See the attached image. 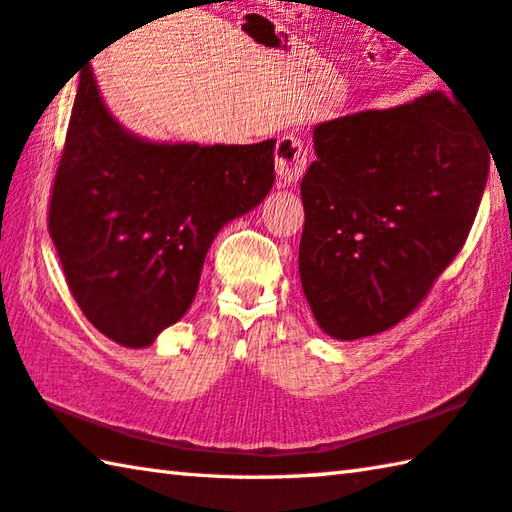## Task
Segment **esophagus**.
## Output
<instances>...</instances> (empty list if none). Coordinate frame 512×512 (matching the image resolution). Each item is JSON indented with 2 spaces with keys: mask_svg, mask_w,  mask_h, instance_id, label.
<instances>
[{
  "mask_svg": "<svg viewBox=\"0 0 512 512\" xmlns=\"http://www.w3.org/2000/svg\"><path fill=\"white\" fill-rule=\"evenodd\" d=\"M274 164L283 184H297L308 166L306 141L297 134H283L274 148Z\"/></svg>",
  "mask_w": 512,
  "mask_h": 512,
  "instance_id": "1",
  "label": "esophagus"
}]
</instances>
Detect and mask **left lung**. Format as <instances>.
Segmentation results:
<instances>
[{
  "label": "left lung",
  "instance_id": "8db88e82",
  "mask_svg": "<svg viewBox=\"0 0 512 512\" xmlns=\"http://www.w3.org/2000/svg\"><path fill=\"white\" fill-rule=\"evenodd\" d=\"M315 152L301 182L303 292L330 337L384 333L465 245L490 148L468 112L432 92L317 125Z\"/></svg>",
  "mask_w": 512,
  "mask_h": 512
}]
</instances>
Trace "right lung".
<instances>
[{
	"instance_id": "right-lung-1",
	"label": "right lung",
	"mask_w": 512,
	"mask_h": 512,
	"mask_svg": "<svg viewBox=\"0 0 512 512\" xmlns=\"http://www.w3.org/2000/svg\"><path fill=\"white\" fill-rule=\"evenodd\" d=\"M274 143L143 141L105 110L87 67L51 186L49 236L89 324L141 348L182 319L213 238L270 193Z\"/></svg>"
}]
</instances>
